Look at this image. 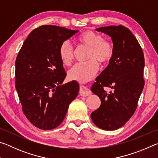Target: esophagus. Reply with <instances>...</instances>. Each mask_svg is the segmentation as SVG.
I'll list each match as a JSON object with an SVG mask.
<instances>
[{
    "mask_svg": "<svg viewBox=\"0 0 158 158\" xmlns=\"http://www.w3.org/2000/svg\"><path fill=\"white\" fill-rule=\"evenodd\" d=\"M90 90L88 89L86 86H84V85H81L80 86L79 89V95L83 97H86V96H89L90 95Z\"/></svg>",
    "mask_w": 158,
    "mask_h": 158,
    "instance_id": "34e87169",
    "label": "esophagus"
}]
</instances>
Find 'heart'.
Instances as JSON below:
<instances>
[{"mask_svg":"<svg viewBox=\"0 0 158 158\" xmlns=\"http://www.w3.org/2000/svg\"><path fill=\"white\" fill-rule=\"evenodd\" d=\"M77 42L82 47L89 48L86 59L84 63H76L68 73L69 79L80 83L91 80L97 74L99 64H106L114 54V44L112 41L103 38L101 34L91 30L84 31L77 37ZM58 55L63 64L69 65L74 56V49L70 42L65 40L61 43Z\"/></svg>","mask_w":158,"mask_h":158,"instance_id":"b5f03b06","label":"heart"}]
</instances>
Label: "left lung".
Masks as SVG:
<instances>
[{
    "label": "left lung",
    "instance_id": "1",
    "mask_svg": "<svg viewBox=\"0 0 158 158\" xmlns=\"http://www.w3.org/2000/svg\"><path fill=\"white\" fill-rule=\"evenodd\" d=\"M111 37L114 54L108 66L97 77L91 87L101 105L91 113L96 126L115 130L129 121L137 107L144 86V56L132 32L123 26H110L96 29ZM110 87L107 93L103 89Z\"/></svg>",
    "mask_w": 158,
    "mask_h": 158
}]
</instances>
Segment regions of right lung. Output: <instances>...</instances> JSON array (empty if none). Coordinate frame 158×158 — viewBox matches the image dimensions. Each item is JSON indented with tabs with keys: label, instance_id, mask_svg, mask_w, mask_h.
Segmentation results:
<instances>
[{
	"label": "right lung",
	"instance_id": "1",
	"mask_svg": "<svg viewBox=\"0 0 158 158\" xmlns=\"http://www.w3.org/2000/svg\"><path fill=\"white\" fill-rule=\"evenodd\" d=\"M79 31L44 25L29 34L15 61V87L22 111L32 124L52 130L63 121L77 98V81L61 84L66 77L58 55L63 42Z\"/></svg>",
	"mask_w": 158,
	"mask_h": 158
}]
</instances>
